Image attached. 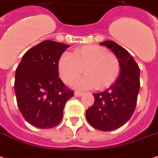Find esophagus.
Listing matches in <instances>:
<instances>
[{"label":"esophagus","instance_id":"obj_1","mask_svg":"<svg viewBox=\"0 0 158 158\" xmlns=\"http://www.w3.org/2000/svg\"><path fill=\"white\" fill-rule=\"evenodd\" d=\"M74 94L76 97H81L83 95V93H82V92H80V91H76Z\"/></svg>","mask_w":158,"mask_h":158}]
</instances>
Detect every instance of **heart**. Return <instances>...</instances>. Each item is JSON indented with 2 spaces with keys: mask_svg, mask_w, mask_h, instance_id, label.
<instances>
[{
  "mask_svg": "<svg viewBox=\"0 0 158 158\" xmlns=\"http://www.w3.org/2000/svg\"><path fill=\"white\" fill-rule=\"evenodd\" d=\"M58 65L60 77L66 84H71L78 77L83 69L85 75L73 83L80 89H106L115 81L120 72L116 55L96 44L81 46L71 55L63 54Z\"/></svg>",
  "mask_w": 158,
  "mask_h": 158,
  "instance_id": "b5f03b06",
  "label": "heart"
}]
</instances>
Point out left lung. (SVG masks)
Returning a JSON list of instances; mask_svg holds the SVG:
<instances>
[{
	"label": "left lung",
	"mask_w": 158,
	"mask_h": 158,
	"mask_svg": "<svg viewBox=\"0 0 158 158\" xmlns=\"http://www.w3.org/2000/svg\"><path fill=\"white\" fill-rule=\"evenodd\" d=\"M120 64L117 80L102 93H93L94 103L86 111L88 123L102 131L121 127L133 114L140 90V68L127 50L114 41H104Z\"/></svg>",
	"instance_id": "1"
}]
</instances>
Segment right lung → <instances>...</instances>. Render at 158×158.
<instances>
[{
	"label": "right lung",
	"instance_id": "add662e5",
	"mask_svg": "<svg viewBox=\"0 0 158 158\" xmlns=\"http://www.w3.org/2000/svg\"><path fill=\"white\" fill-rule=\"evenodd\" d=\"M69 45L45 40L25 53L15 75L21 114L30 125L49 129L61 121L65 103L74 96L59 77L60 58Z\"/></svg>",
	"mask_w": 158,
	"mask_h": 158
}]
</instances>
